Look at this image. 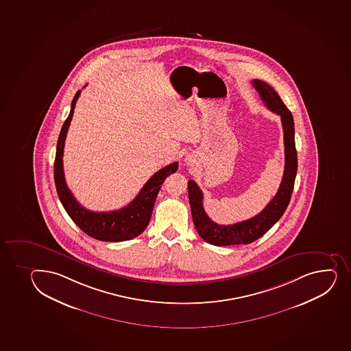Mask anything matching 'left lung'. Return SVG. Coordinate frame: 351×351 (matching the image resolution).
Instances as JSON below:
<instances>
[{
    "label": "left lung",
    "mask_w": 351,
    "mask_h": 351,
    "mask_svg": "<svg viewBox=\"0 0 351 351\" xmlns=\"http://www.w3.org/2000/svg\"><path fill=\"white\" fill-rule=\"evenodd\" d=\"M252 85L258 90L266 107L281 116L286 156L285 173L276 195L261 213L249 220L228 226L217 224L210 220L204 210L203 192L195 181L190 180L188 182L189 202L191 206L192 220L195 229L205 242L213 245L250 244L256 239H261V236L265 235L280 220V217L289 205L290 198L293 195L297 173V152L293 115L273 87L259 80H252Z\"/></svg>",
    "instance_id": "obj_1"
}]
</instances>
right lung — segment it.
<instances>
[{
	"instance_id": "add662e5",
	"label": "right lung",
	"mask_w": 351,
	"mask_h": 351,
	"mask_svg": "<svg viewBox=\"0 0 351 351\" xmlns=\"http://www.w3.org/2000/svg\"><path fill=\"white\" fill-rule=\"evenodd\" d=\"M80 90L77 92L71 102L69 116L65 119L58 136L54 162V178L56 191L62 205L73 219V222L85 234L104 242H122L141 235L151 220L156 195L167 176L178 168V162L170 163L156 171L143 186L137 197L128 206L112 212H90L82 206L70 191L65 182L63 171V148L66 132L73 119V110Z\"/></svg>"
}]
</instances>
